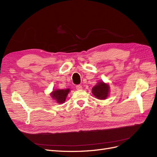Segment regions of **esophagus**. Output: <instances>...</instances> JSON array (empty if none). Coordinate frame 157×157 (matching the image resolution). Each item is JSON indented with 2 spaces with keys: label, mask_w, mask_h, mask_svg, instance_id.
<instances>
[{
  "label": "esophagus",
  "mask_w": 157,
  "mask_h": 157,
  "mask_svg": "<svg viewBox=\"0 0 157 157\" xmlns=\"http://www.w3.org/2000/svg\"><path fill=\"white\" fill-rule=\"evenodd\" d=\"M82 86H81V85H80V84H78V85H77V86H76V89H77V90H82Z\"/></svg>",
  "instance_id": "34e87169"
}]
</instances>
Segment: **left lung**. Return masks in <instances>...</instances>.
I'll return each instance as SVG.
<instances>
[{"label": "left lung", "instance_id": "1", "mask_svg": "<svg viewBox=\"0 0 157 157\" xmlns=\"http://www.w3.org/2000/svg\"><path fill=\"white\" fill-rule=\"evenodd\" d=\"M109 91V85L103 82H99L92 88L94 96L99 99H105L108 96Z\"/></svg>", "mask_w": 157, "mask_h": 157}]
</instances>
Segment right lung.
<instances>
[{
	"label": "right lung",
	"instance_id": "add662e5",
	"mask_svg": "<svg viewBox=\"0 0 157 157\" xmlns=\"http://www.w3.org/2000/svg\"><path fill=\"white\" fill-rule=\"evenodd\" d=\"M69 91V89L56 90L53 91V92L51 94V96L54 99H56L57 102L59 103H61L65 101L66 97H67Z\"/></svg>",
	"mask_w": 157,
	"mask_h": 157
}]
</instances>
